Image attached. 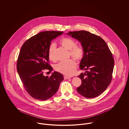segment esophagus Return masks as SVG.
<instances>
[{
	"label": "esophagus",
	"mask_w": 129,
	"mask_h": 129,
	"mask_svg": "<svg viewBox=\"0 0 129 129\" xmlns=\"http://www.w3.org/2000/svg\"><path fill=\"white\" fill-rule=\"evenodd\" d=\"M71 78V77H70V76H64V79L65 80L70 79V78Z\"/></svg>",
	"instance_id": "1"
}]
</instances>
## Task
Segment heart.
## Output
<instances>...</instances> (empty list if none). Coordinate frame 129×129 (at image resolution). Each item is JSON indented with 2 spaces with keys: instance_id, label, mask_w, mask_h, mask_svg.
Masks as SVG:
<instances>
[{
  "instance_id": "obj_1",
  "label": "heart",
  "mask_w": 129,
  "mask_h": 129,
  "mask_svg": "<svg viewBox=\"0 0 129 129\" xmlns=\"http://www.w3.org/2000/svg\"><path fill=\"white\" fill-rule=\"evenodd\" d=\"M59 44L63 48L69 50L70 55L75 59L80 61L84 55V50L79 45H76L75 42L71 38L63 37L59 41ZM55 45L52 44L48 49V57L49 59H55ZM77 63L74 59H70L66 61L60 62L55 66V70L58 72L68 76H71L75 73Z\"/></svg>"
}]
</instances>
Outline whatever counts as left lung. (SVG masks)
Masks as SVG:
<instances>
[{
    "label": "left lung",
    "instance_id": "1",
    "mask_svg": "<svg viewBox=\"0 0 129 129\" xmlns=\"http://www.w3.org/2000/svg\"><path fill=\"white\" fill-rule=\"evenodd\" d=\"M67 34L80 42L84 50L80 68L86 72L78 76L82 84L77 90L87 98L96 97L104 92L112 80L114 59L110 50L101 37L88 31H70Z\"/></svg>",
    "mask_w": 129,
    "mask_h": 129
}]
</instances>
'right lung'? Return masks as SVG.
Segmentation results:
<instances>
[{"instance_id":"add662e5","label":"right lung","mask_w":129,"mask_h":129,"mask_svg":"<svg viewBox=\"0 0 129 129\" xmlns=\"http://www.w3.org/2000/svg\"><path fill=\"white\" fill-rule=\"evenodd\" d=\"M63 33L40 32L26 40L21 48L17 61V72L25 90L33 98L42 101L50 98L63 80V75L56 72L50 77L43 74L45 70H53L48 54L51 42Z\"/></svg>"}]
</instances>
